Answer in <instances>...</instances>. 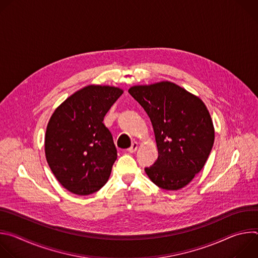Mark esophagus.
Here are the masks:
<instances>
[{
	"label": "esophagus",
	"mask_w": 258,
	"mask_h": 258,
	"mask_svg": "<svg viewBox=\"0 0 258 258\" xmlns=\"http://www.w3.org/2000/svg\"><path fill=\"white\" fill-rule=\"evenodd\" d=\"M137 149H138V143H137V142H134V143L132 144V146L130 147V148L127 149V151H128L130 153H134V152L137 151Z\"/></svg>",
	"instance_id": "esophagus-1"
}]
</instances>
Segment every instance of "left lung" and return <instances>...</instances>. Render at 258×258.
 <instances>
[{
  "label": "left lung",
  "mask_w": 258,
  "mask_h": 258,
  "mask_svg": "<svg viewBox=\"0 0 258 258\" xmlns=\"http://www.w3.org/2000/svg\"><path fill=\"white\" fill-rule=\"evenodd\" d=\"M150 117L157 160L145 171L156 186L178 190L204 166L213 146L214 128L204 103L175 84L161 82L128 90Z\"/></svg>",
  "instance_id": "left-lung-1"
}]
</instances>
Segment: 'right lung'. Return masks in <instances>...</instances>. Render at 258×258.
Instances as JSON below:
<instances>
[{
	"label": "right lung",
	"mask_w": 258,
	"mask_h": 258,
	"mask_svg": "<svg viewBox=\"0 0 258 258\" xmlns=\"http://www.w3.org/2000/svg\"><path fill=\"white\" fill-rule=\"evenodd\" d=\"M121 95L118 88L89 86L67 98L51 116L45 137L46 158L69 192L90 195L107 182L117 150L103 120Z\"/></svg>",
	"instance_id": "right-lung-1"
}]
</instances>
